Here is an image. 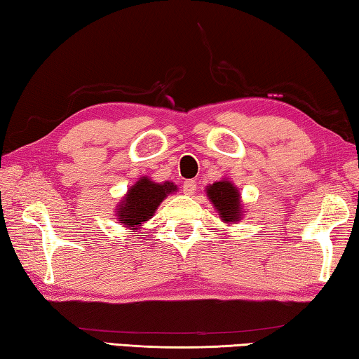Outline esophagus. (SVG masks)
<instances>
[{
    "instance_id": "34e87169",
    "label": "esophagus",
    "mask_w": 359,
    "mask_h": 359,
    "mask_svg": "<svg viewBox=\"0 0 359 359\" xmlns=\"http://www.w3.org/2000/svg\"><path fill=\"white\" fill-rule=\"evenodd\" d=\"M182 191L185 194H193L196 191V182L194 180H185L184 182V187H182Z\"/></svg>"
}]
</instances>
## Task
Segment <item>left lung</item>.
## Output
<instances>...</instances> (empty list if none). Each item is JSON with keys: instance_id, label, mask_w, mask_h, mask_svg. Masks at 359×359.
Returning a JSON list of instances; mask_svg holds the SVG:
<instances>
[{"instance_id": "obj_1", "label": "left lung", "mask_w": 359, "mask_h": 359, "mask_svg": "<svg viewBox=\"0 0 359 359\" xmlns=\"http://www.w3.org/2000/svg\"><path fill=\"white\" fill-rule=\"evenodd\" d=\"M208 196L215 205V209L220 212L222 220L226 223L239 222L241 209H239V193L236 187L228 180L215 182L214 185H209Z\"/></svg>"}]
</instances>
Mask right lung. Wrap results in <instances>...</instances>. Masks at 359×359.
I'll return each mask as SVG.
<instances>
[{"label":"right lung","mask_w":359,"mask_h":359,"mask_svg":"<svg viewBox=\"0 0 359 359\" xmlns=\"http://www.w3.org/2000/svg\"><path fill=\"white\" fill-rule=\"evenodd\" d=\"M177 190L171 182L166 184H155L147 177H142L133 185L126 198L118 209L120 223L128 228L136 229L142 222H147L155 214L158 205L161 204L169 193Z\"/></svg>","instance_id":"obj_1"}]
</instances>
